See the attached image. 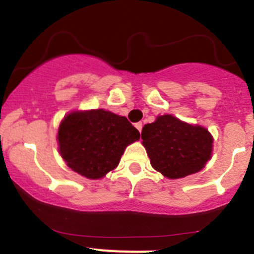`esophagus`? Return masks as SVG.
Instances as JSON below:
<instances>
[{
	"mask_svg": "<svg viewBox=\"0 0 254 254\" xmlns=\"http://www.w3.org/2000/svg\"><path fill=\"white\" fill-rule=\"evenodd\" d=\"M134 126H135V128H137L138 130H139V132H142V127H143L142 122H137V124H135Z\"/></svg>",
	"mask_w": 254,
	"mask_h": 254,
	"instance_id": "1",
	"label": "esophagus"
}]
</instances>
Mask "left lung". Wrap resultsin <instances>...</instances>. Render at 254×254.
Returning <instances> with one entry per match:
<instances>
[{
    "label": "left lung",
    "instance_id": "8db88e82",
    "mask_svg": "<svg viewBox=\"0 0 254 254\" xmlns=\"http://www.w3.org/2000/svg\"><path fill=\"white\" fill-rule=\"evenodd\" d=\"M142 139L151 166L171 180L199 172L213 153V135L206 128L172 115L158 116L146 124Z\"/></svg>",
    "mask_w": 254,
    "mask_h": 254
}]
</instances>
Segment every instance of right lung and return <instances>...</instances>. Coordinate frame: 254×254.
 <instances>
[{
    "label": "right lung",
    "mask_w": 254,
    "mask_h": 254,
    "mask_svg": "<svg viewBox=\"0 0 254 254\" xmlns=\"http://www.w3.org/2000/svg\"><path fill=\"white\" fill-rule=\"evenodd\" d=\"M139 132L125 116L104 109L72 111L59 127L60 155L67 166L89 180L103 179L116 169Z\"/></svg>",
    "instance_id": "obj_1"
}]
</instances>
